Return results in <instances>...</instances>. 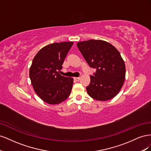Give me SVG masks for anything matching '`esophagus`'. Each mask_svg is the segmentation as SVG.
<instances>
[{
	"instance_id": "34e87169",
	"label": "esophagus",
	"mask_w": 151,
	"mask_h": 151,
	"mask_svg": "<svg viewBox=\"0 0 151 151\" xmlns=\"http://www.w3.org/2000/svg\"><path fill=\"white\" fill-rule=\"evenodd\" d=\"M74 79L76 81H79L80 80V77H74Z\"/></svg>"
}]
</instances>
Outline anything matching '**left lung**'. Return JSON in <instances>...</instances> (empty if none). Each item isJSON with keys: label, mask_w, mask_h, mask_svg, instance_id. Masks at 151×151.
<instances>
[{"label": "left lung", "mask_w": 151, "mask_h": 151, "mask_svg": "<svg viewBox=\"0 0 151 151\" xmlns=\"http://www.w3.org/2000/svg\"><path fill=\"white\" fill-rule=\"evenodd\" d=\"M77 46L90 67L96 69L86 87L88 94L98 101L115 97L125 78V65L120 52L110 43L99 40L81 42Z\"/></svg>", "instance_id": "left-lung-1"}]
</instances>
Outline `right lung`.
<instances>
[{"label": "right lung", "instance_id": "add662e5", "mask_svg": "<svg viewBox=\"0 0 151 151\" xmlns=\"http://www.w3.org/2000/svg\"><path fill=\"white\" fill-rule=\"evenodd\" d=\"M74 43H54L42 48L34 57L29 77L35 93L50 104L62 103L69 96L73 79L61 76L63 61Z\"/></svg>", "mask_w": 151, "mask_h": 151}]
</instances>
